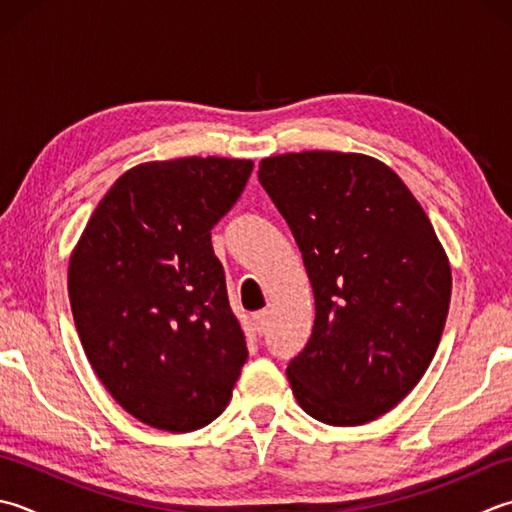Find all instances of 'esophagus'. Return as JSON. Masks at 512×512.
<instances>
[{"label":"esophagus","instance_id":"esophagus-1","mask_svg":"<svg viewBox=\"0 0 512 512\" xmlns=\"http://www.w3.org/2000/svg\"><path fill=\"white\" fill-rule=\"evenodd\" d=\"M253 324H255V330H257L259 335L266 333L268 324H270V313H268V310H257V313L253 315Z\"/></svg>","mask_w":512,"mask_h":512}]
</instances>
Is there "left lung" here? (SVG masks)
I'll return each instance as SVG.
<instances>
[{
	"label": "left lung",
	"instance_id": "1",
	"mask_svg": "<svg viewBox=\"0 0 512 512\" xmlns=\"http://www.w3.org/2000/svg\"><path fill=\"white\" fill-rule=\"evenodd\" d=\"M259 184L302 250L315 324L286 375L317 422L362 426L417 386L444 333L448 255L393 168L304 150L259 162Z\"/></svg>",
	"mask_w": 512,
	"mask_h": 512
}]
</instances>
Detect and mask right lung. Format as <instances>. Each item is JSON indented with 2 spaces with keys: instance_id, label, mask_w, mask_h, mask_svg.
<instances>
[{
  "instance_id": "right-lung-1",
  "label": "right lung",
  "mask_w": 512,
  "mask_h": 512,
  "mask_svg": "<svg viewBox=\"0 0 512 512\" xmlns=\"http://www.w3.org/2000/svg\"><path fill=\"white\" fill-rule=\"evenodd\" d=\"M250 159L146 162L110 186L70 253L84 353L126 413L190 433L224 413L248 357L210 230L242 195Z\"/></svg>"
}]
</instances>
